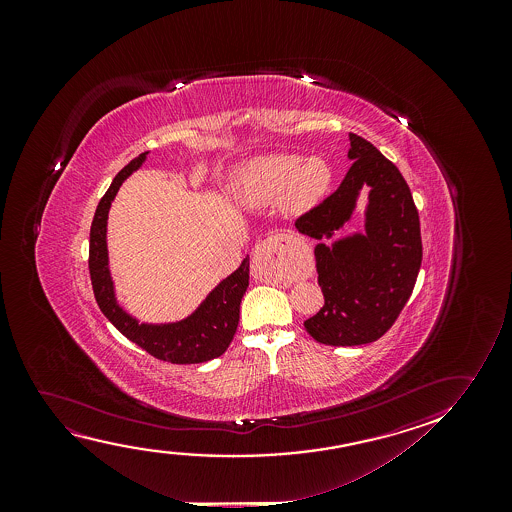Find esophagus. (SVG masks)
<instances>
[{"label": "esophagus", "instance_id": "34e87169", "mask_svg": "<svg viewBox=\"0 0 512 512\" xmlns=\"http://www.w3.org/2000/svg\"><path fill=\"white\" fill-rule=\"evenodd\" d=\"M292 255V236L290 234H274L271 238L262 239L253 250V267L259 264H285Z\"/></svg>", "mask_w": 512, "mask_h": 512}]
</instances>
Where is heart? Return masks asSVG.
Returning <instances> with one entry per match:
<instances>
[{
	"label": "heart",
	"instance_id": "obj_1",
	"mask_svg": "<svg viewBox=\"0 0 512 512\" xmlns=\"http://www.w3.org/2000/svg\"><path fill=\"white\" fill-rule=\"evenodd\" d=\"M330 176L329 164L320 157L274 154L248 162L236 185L248 203L264 204L283 196L288 213H304L325 194Z\"/></svg>",
	"mask_w": 512,
	"mask_h": 512
}]
</instances>
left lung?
Segmentation results:
<instances>
[{"label": "left lung", "instance_id": "8db88e82", "mask_svg": "<svg viewBox=\"0 0 512 512\" xmlns=\"http://www.w3.org/2000/svg\"><path fill=\"white\" fill-rule=\"evenodd\" d=\"M353 164L343 182L295 227L311 238H332L348 222L358 190L371 187L365 234L316 245L318 285L323 304L304 329L330 346H358L388 332L413 294L420 273V217L399 169L371 141L350 134Z\"/></svg>", "mask_w": 512, "mask_h": 512}]
</instances>
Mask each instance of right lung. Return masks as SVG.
<instances>
[{
  "label": "right lung",
  "instance_id": "1",
  "mask_svg": "<svg viewBox=\"0 0 512 512\" xmlns=\"http://www.w3.org/2000/svg\"><path fill=\"white\" fill-rule=\"evenodd\" d=\"M147 152L129 162L126 168L113 178L110 189L101 197L91 225L89 241V273L92 290L103 315L124 334L138 344L140 348L159 360H168L171 364H199L208 362L224 353L232 337L236 334L239 322V304L248 288L250 257L243 260L238 271L225 278L206 301L197 308L187 320L169 325H145L138 323L119 308L113 297V285L108 271V253H106V218L122 182L140 168Z\"/></svg>",
  "mask_w": 512,
  "mask_h": 512
}]
</instances>
